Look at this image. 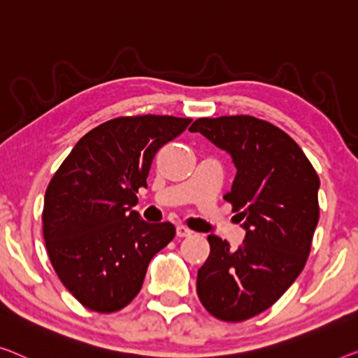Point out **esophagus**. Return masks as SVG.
<instances>
[{
	"label": "esophagus",
	"mask_w": 358,
	"mask_h": 358,
	"mask_svg": "<svg viewBox=\"0 0 358 358\" xmlns=\"http://www.w3.org/2000/svg\"><path fill=\"white\" fill-rule=\"evenodd\" d=\"M191 234H193V231H191L188 227L177 225V236L178 238H186V236H191Z\"/></svg>",
	"instance_id": "obj_1"
}]
</instances>
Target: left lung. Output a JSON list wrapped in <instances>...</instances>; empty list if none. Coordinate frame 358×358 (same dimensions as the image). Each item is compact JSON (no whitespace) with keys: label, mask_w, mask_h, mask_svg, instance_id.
<instances>
[{"label":"left lung","mask_w":358,"mask_h":358,"mask_svg":"<svg viewBox=\"0 0 358 358\" xmlns=\"http://www.w3.org/2000/svg\"><path fill=\"white\" fill-rule=\"evenodd\" d=\"M189 131L231 154L238 172L223 199L246 228L238 249L207 236L210 254L197 271V296L222 322H244L273 306L306 266L320 178L287 133L257 117H202Z\"/></svg>","instance_id":"left-lung-1"}]
</instances>
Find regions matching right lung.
<instances>
[{
    "label": "right lung",
    "instance_id": "obj_1",
    "mask_svg": "<svg viewBox=\"0 0 358 358\" xmlns=\"http://www.w3.org/2000/svg\"><path fill=\"white\" fill-rule=\"evenodd\" d=\"M193 119L117 117L90 130L51 178L43 238L56 275L83 307L114 313L140 292L148 265L175 238L172 223L135 210L159 149Z\"/></svg>",
    "mask_w": 358,
    "mask_h": 358
}]
</instances>
